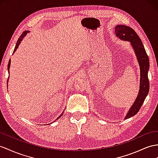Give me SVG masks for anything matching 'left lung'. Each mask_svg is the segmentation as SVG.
Instances as JSON below:
<instances>
[{
    "label": "left lung",
    "mask_w": 158,
    "mask_h": 158,
    "mask_svg": "<svg viewBox=\"0 0 158 158\" xmlns=\"http://www.w3.org/2000/svg\"><path fill=\"white\" fill-rule=\"evenodd\" d=\"M115 33L117 37L119 39L131 42L137 60H138L141 69L139 92L135 102L125 118L128 119L135 115L139 111L148 94L149 82L148 73L149 68V60L143 44L134 30L125 25H117L115 28Z\"/></svg>",
    "instance_id": "8db88e82"
}]
</instances>
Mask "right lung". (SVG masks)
<instances>
[{
  "mask_svg": "<svg viewBox=\"0 0 158 158\" xmlns=\"http://www.w3.org/2000/svg\"><path fill=\"white\" fill-rule=\"evenodd\" d=\"M29 31H24L23 33L21 34V35L20 36V37L19 38L18 40H17V44H16V46H15V50H14L13 52H15V51L16 50H17V48H18V47H19V44L21 43V40H23V38H24V37H25V35H27V33H29ZM10 60H9V64H8V71H9V68H10ZM8 79H9V78H8ZM7 82H8V80H7ZM62 115H63V113H62V114H60V115L59 117V118H58L57 119L60 118V117H61Z\"/></svg>",
  "mask_w": 158,
  "mask_h": 158,
  "instance_id": "right-lung-1",
  "label": "right lung"
}]
</instances>
